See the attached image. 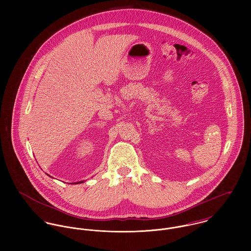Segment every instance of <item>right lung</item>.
Masks as SVG:
<instances>
[{"label": "right lung", "instance_id": "obj_1", "mask_svg": "<svg viewBox=\"0 0 251 251\" xmlns=\"http://www.w3.org/2000/svg\"><path fill=\"white\" fill-rule=\"evenodd\" d=\"M82 182H84V180H81V181H78V182H74V183H82Z\"/></svg>", "mask_w": 251, "mask_h": 251}]
</instances>
